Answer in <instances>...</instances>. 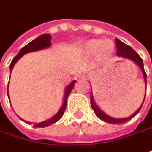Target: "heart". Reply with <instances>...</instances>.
I'll use <instances>...</instances> for the list:
<instances>
[{
  "label": "heart",
  "mask_w": 152,
  "mask_h": 152,
  "mask_svg": "<svg viewBox=\"0 0 152 152\" xmlns=\"http://www.w3.org/2000/svg\"><path fill=\"white\" fill-rule=\"evenodd\" d=\"M86 50L90 55L97 53L101 59H104L113 53V45L108 40H91L86 45Z\"/></svg>",
  "instance_id": "heart-1"
}]
</instances>
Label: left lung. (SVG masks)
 Returning <instances> with one entry per match:
<instances>
[{"instance_id": "obj_1", "label": "left lung", "mask_w": 152, "mask_h": 152, "mask_svg": "<svg viewBox=\"0 0 152 152\" xmlns=\"http://www.w3.org/2000/svg\"><path fill=\"white\" fill-rule=\"evenodd\" d=\"M116 47H117V55L118 56H122V57H124V58H127L129 60H133L134 62H135L137 65H138L141 71H142V73H143V76H144L145 81V85H146V73L144 70V66H143V61H142V59L140 58V56L134 51V50L130 47L129 46L126 44L123 43L122 41H120L118 39H116ZM90 100H91V106H92L93 111L95 113V114L97 115L98 118H100L101 120H103L104 122H107V123L109 124H123L127 122L129 120H130L131 118H133L140 110V108L142 107L143 103H144V101L142 102L141 106L139 107V109L136 111V112L133 113L131 116H129L128 118H112V117H109L108 115H107L106 113L102 112V110L97 107V104L94 102V99H93V97L92 95L90 96Z\"/></svg>"}]
</instances>
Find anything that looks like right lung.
<instances>
[{"instance_id":"1","label":"right lung","mask_w":152,"mask_h":152,"mask_svg":"<svg viewBox=\"0 0 152 152\" xmlns=\"http://www.w3.org/2000/svg\"><path fill=\"white\" fill-rule=\"evenodd\" d=\"M50 39H51V36L49 35V34H43L39 37H38L37 39H35L34 40H33L32 42H30L29 44H28L27 45H25L23 48L22 50L19 51V53L17 55V56L14 58L12 61L11 62V65H10V71L12 72V68H13L14 65L17 63V61L23 56L25 54L27 53H29V52H32V51H36V50H40L45 49V48H48L51 45V42H50ZM9 83V82H8ZM76 83V81H71V83L66 86V90H65V97H64V102L62 103V106L60 108V110L58 111V113L54 115L52 118H49L45 121H43V122H40V123H36L34 124V127H39V128H44V127H47V126H50L51 124H55V122H57L59 119L61 118V117L63 116L64 114V112L66 110V101H67V98H68V96L70 95L71 90L73 88V86ZM27 122V121H26ZM29 124H32L31 122H27Z\"/></svg>"}]
</instances>
